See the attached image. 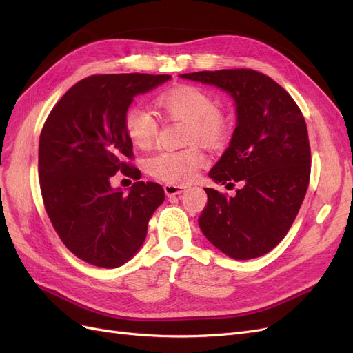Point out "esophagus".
<instances>
[{
    "instance_id": "1",
    "label": "esophagus",
    "mask_w": 353,
    "mask_h": 353,
    "mask_svg": "<svg viewBox=\"0 0 353 353\" xmlns=\"http://www.w3.org/2000/svg\"><path fill=\"white\" fill-rule=\"evenodd\" d=\"M163 188H165V193L168 197L179 196V194L185 193V190H187L185 185H175V184H166Z\"/></svg>"
}]
</instances>
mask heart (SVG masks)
Returning <instances> with one entry per match:
<instances>
[{"label": "heart", "mask_w": 353, "mask_h": 353, "mask_svg": "<svg viewBox=\"0 0 353 353\" xmlns=\"http://www.w3.org/2000/svg\"><path fill=\"white\" fill-rule=\"evenodd\" d=\"M157 105L172 119L187 123L185 144L199 143L208 148H219L230 134V119L215 108L210 95L197 87L181 85L157 97ZM125 134L135 147H152L157 125L154 117L140 109L132 108L123 117ZM208 163V159L199 147L191 145L179 152H160L145 162L147 172L168 184H190L197 176L199 169Z\"/></svg>", "instance_id": "b5f03b06"}]
</instances>
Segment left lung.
<instances>
[{"mask_svg": "<svg viewBox=\"0 0 353 353\" xmlns=\"http://www.w3.org/2000/svg\"><path fill=\"white\" fill-rule=\"evenodd\" d=\"M179 77L225 91L237 114L230 145L209 176L228 190L236 183L240 188L234 197L205 188L200 230L232 259L259 258L284 239L306 194L311 148L305 117L283 87L252 69Z\"/></svg>", "mask_w": 353, "mask_h": 353, "instance_id": "8db88e82", "label": "left lung"}]
</instances>
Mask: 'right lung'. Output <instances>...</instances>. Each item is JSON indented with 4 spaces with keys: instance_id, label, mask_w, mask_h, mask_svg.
I'll return each instance as SVG.
<instances>
[{
    "instance_id": "1",
    "label": "right lung",
    "mask_w": 353,
    "mask_h": 353,
    "mask_svg": "<svg viewBox=\"0 0 353 353\" xmlns=\"http://www.w3.org/2000/svg\"><path fill=\"white\" fill-rule=\"evenodd\" d=\"M170 74H94L74 83L51 110L39 137V184L52 227L79 259L117 268L141 249L148 221L165 200L162 185L138 181L125 194L116 172L140 179L126 163L132 143L123 117L134 97Z\"/></svg>"
}]
</instances>
